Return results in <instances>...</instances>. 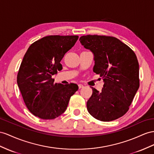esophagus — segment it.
Instances as JSON below:
<instances>
[{
  "label": "esophagus",
  "instance_id": "esophagus-1",
  "mask_svg": "<svg viewBox=\"0 0 154 154\" xmlns=\"http://www.w3.org/2000/svg\"><path fill=\"white\" fill-rule=\"evenodd\" d=\"M78 86H79V88H82V87H83V85H81V84H79L78 85Z\"/></svg>",
  "mask_w": 154,
  "mask_h": 154
}]
</instances>
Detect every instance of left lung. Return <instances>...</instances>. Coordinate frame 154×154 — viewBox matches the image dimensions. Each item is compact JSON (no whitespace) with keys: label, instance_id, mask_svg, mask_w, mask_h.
<instances>
[{"label":"left lung","instance_id":"1","mask_svg":"<svg viewBox=\"0 0 154 154\" xmlns=\"http://www.w3.org/2000/svg\"><path fill=\"white\" fill-rule=\"evenodd\" d=\"M82 45L94 54L93 72L104 85L101 92L92 88L86 103L96 119L110 122L124 115L139 88V65L133 50L115 37L86 35Z\"/></svg>","mask_w":154,"mask_h":154}]
</instances>
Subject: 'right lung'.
<instances>
[{
    "label": "right lung",
    "instance_id": "add662e5",
    "mask_svg": "<svg viewBox=\"0 0 154 154\" xmlns=\"http://www.w3.org/2000/svg\"><path fill=\"white\" fill-rule=\"evenodd\" d=\"M78 36H48L34 42L26 52L17 82L26 107L43 120L54 119L64 113L76 84H54L53 75L62 69L60 61L72 48Z\"/></svg>",
    "mask_w": 154,
    "mask_h": 154
}]
</instances>
